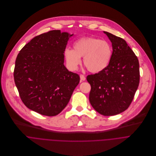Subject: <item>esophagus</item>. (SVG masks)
I'll return each mask as SVG.
<instances>
[{"label": "esophagus", "instance_id": "obj_1", "mask_svg": "<svg viewBox=\"0 0 156 156\" xmlns=\"http://www.w3.org/2000/svg\"><path fill=\"white\" fill-rule=\"evenodd\" d=\"M80 80H81V81H84V80H85V79H86L85 76H83V75H82V74H80Z\"/></svg>", "mask_w": 156, "mask_h": 156}]
</instances>
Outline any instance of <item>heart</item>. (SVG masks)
<instances>
[{
  "mask_svg": "<svg viewBox=\"0 0 156 156\" xmlns=\"http://www.w3.org/2000/svg\"><path fill=\"white\" fill-rule=\"evenodd\" d=\"M67 67L77 70L82 62L92 73H98L109 66L112 56V47L108 41L91 37H82L74 42L73 50L66 48L64 52Z\"/></svg>",
  "mask_w": 156,
  "mask_h": 156,
  "instance_id": "obj_1",
  "label": "heart"
}]
</instances>
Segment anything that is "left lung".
Returning a JSON list of instances; mask_svg holds the SVG:
<instances>
[{
	"instance_id": "obj_1",
	"label": "left lung",
	"mask_w": 156,
	"mask_h": 156,
	"mask_svg": "<svg viewBox=\"0 0 156 156\" xmlns=\"http://www.w3.org/2000/svg\"><path fill=\"white\" fill-rule=\"evenodd\" d=\"M112 43L109 66L97 74L88 75L91 85L89 101L94 109L105 116L126 111L130 105L140 82L138 58L126 41L103 31Z\"/></svg>"
}]
</instances>
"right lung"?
I'll list each match as a JSON object with an SVG mask.
<instances>
[{
    "label": "right lung",
    "instance_id": "right-lung-1",
    "mask_svg": "<svg viewBox=\"0 0 156 156\" xmlns=\"http://www.w3.org/2000/svg\"><path fill=\"white\" fill-rule=\"evenodd\" d=\"M73 34L53 30L33 38L18 53L14 80L20 98L29 109L55 116L69 103L80 81L64 65V52Z\"/></svg>",
    "mask_w": 156,
    "mask_h": 156
}]
</instances>
